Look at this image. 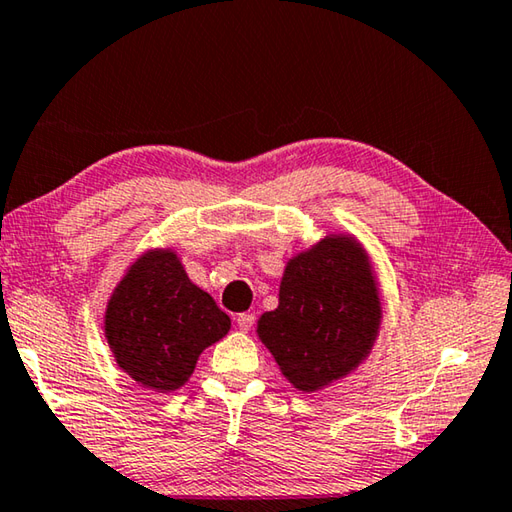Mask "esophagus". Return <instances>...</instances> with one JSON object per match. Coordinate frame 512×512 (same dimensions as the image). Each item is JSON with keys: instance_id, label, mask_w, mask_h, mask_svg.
I'll return each instance as SVG.
<instances>
[{"instance_id": "esophagus-1", "label": "esophagus", "mask_w": 512, "mask_h": 512, "mask_svg": "<svg viewBox=\"0 0 512 512\" xmlns=\"http://www.w3.org/2000/svg\"><path fill=\"white\" fill-rule=\"evenodd\" d=\"M255 323V314H239L237 316V327L241 329V332H248L250 327H253Z\"/></svg>"}]
</instances>
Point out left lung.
Masks as SVG:
<instances>
[{
  "mask_svg": "<svg viewBox=\"0 0 512 512\" xmlns=\"http://www.w3.org/2000/svg\"><path fill=\"white\" fill-rule=\"evenodd\" d=\"M379 325L366 248L352 235H327L284 266L280 302L257 320V336L293 388L316 393L368 359Z\"/></svg>",
  "mask_w": 512,
  "mask_h": 512,
  "instance_id": "left-lung-1",
  "label": "left lung"
}]
</instances>
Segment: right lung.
Segmentation results:
<instances>
[{"label": "right lung", "mask_w": 512, "mask_h": 512, "mask_svg": "<svg viewBox=\"0 0 512 512\" xmlns=\"http://www.w3.org/2000/svg\"><path fill=\"white\" fill-rule=\"evenodd\" d=\"M103 332L128 377L171 393L187 384L201 352L230 332V316L189 280L171 248H151L112 291Z\"/></svg>", "instance_id": "obj_1"}]
</instances>
